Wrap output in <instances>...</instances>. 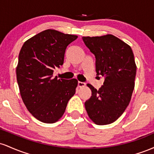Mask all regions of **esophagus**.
Here are the masks:
<instances>
[{"instance_id": "1", "label": "esophagus", "mask_w": 154, "mask_h": 154, "mask_svg": "<svg viewBox=\"0 0 154 154\" xmlns=\"http://www.w3.org/2000/svg\"><path fill=\"white\" fill-rule=\"evenodd\" d=\"M85 82H78V87L79 88H82V87H84V86H85Z\"/></svg>"}]
</instances>
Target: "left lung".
Segmentation results:
<instances>
[{
	"label": "left lung",
	"mask_w": 154,
	"mask_h": 154,
	"mask_svg": "<svg viewBox=\"0 0 154 154\" xmlns=\"http://www.w3.org/2000/svg\"><path fill=\"white\" fill-rule=\"evenodd\" d=\"M83 41L95 56L97 75L105 77L98 91H92L85 106L95 124L105 125L115 122L125 111L135 88L136 66L131 47L113 35L83 37Z\"/></svg>",
	"instance_id": "left-lung-1"
}]
</instances>
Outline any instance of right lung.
Masks as SVG:
<instances>
[{
  "label": "right lung",
  "mask_w": 154,
  "mask_h": 154,
  "mask_svg": "<svg viewBox=\"0 0 154 154\" xmlns=\"http://www.w3.org/2000/svg\"><path fill=\"white\" fill-rule=\"evenodd\" d=\"M77 38L46 29L28 39L19 52L17 79L21 97L27 110L42 122L59 121L75 94L77 79H58L53 73L63 65L66 47Z\"/></svg>",
  "instance_id": "1"
}]
</instances>
